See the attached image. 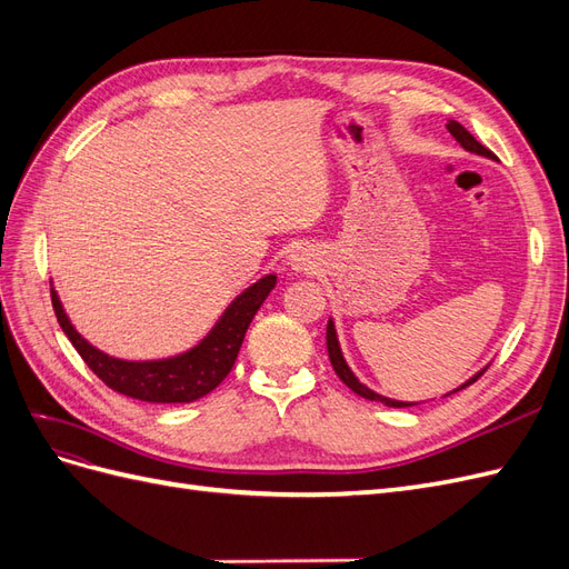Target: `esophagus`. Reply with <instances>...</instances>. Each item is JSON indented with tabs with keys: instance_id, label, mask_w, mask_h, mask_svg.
Listing matches in <instances>:
<instances>
[{
	"instance_id": "obj_1",
	"label": "esophagus",
	"mask_w": 569,
	"mask_h": 569,
	"mask_svg": "<svg viewBox=\"0 0 569 569\" xmlns=\"http://www.w3.org/2000/svg\"><path fill=\"white\" fill-rule=\"evenodd\" d=\"M318 266H320V258L311 247H301L297 251H291L289 256V268L299 274H313Z\"/></svg>"
}]
</instances>
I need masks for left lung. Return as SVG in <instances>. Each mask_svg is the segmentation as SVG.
<instances>
[{
  "mask_svg": "<svg viewBox=\"0 0 569 569\" xmlns=\"http://www.w3.org/2000/svg\"><path fill=\"white\" fill-rule=\"evenodd\" d=\"M446 130H449V132L456 137V142H458L465 151L477 153V157H485V159H493V153H491L487 147H481V144L475 140V137L458 123V120H449V123H446ZM327 353H330L332 368H335V372L339 375V380H341L343 385H347L353 393L363 396V399H368V401H380V403H385V406H389V408H408V406H420V403H425V401H396V399H389V396H382V393L372 391L368 385L360 382L358 377H356V372L349 368L347 358H343V353H341V343H339L337 327H335V320H332V318L327 320ZM487 368H489V366L477 370V372L470 377V380H465L460 387H456L453 391L443 393V396H451V393H456V391H460V389H465V387H470L472 382L479 380L481 375L487 372Z\"/></svg>",
  "mask_w": 569,
  "mask_h": 569,
  "instance_id": "8db88e82",
  "label": "left lung"
}]
</instances>
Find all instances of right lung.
Segmentation results:
<instances>
[{"label": "right lung", "mask_w": 569, "mask_h": 569, "mask_svg": "<svg viewBox=\"0 0 569 569\" xmlns=\"http://www.w3.org/2000/svg\"><path fill=\"white\" fill-rule=\"evenodd\" d=\"M274 284H278V274H263L230 301L216 325L192 349L153 360H126L92 347L66 316L54 287H51V306H54L63 335L71 339L84 363L107 387L147 403H192L226 380L253 316Z\"/></svg>", "instance_id": "1"}]
</instances>
